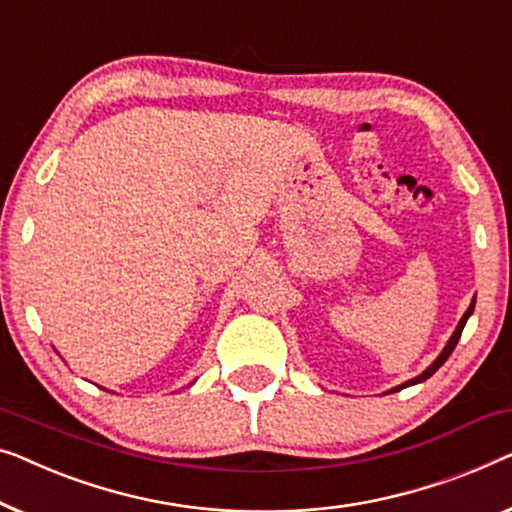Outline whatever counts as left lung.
I'll list each match as a JSON object with an SVG mask.
<instances>
[{"instance_id":"obj_1","label":"left lung","mask_w":512,"mask_h":512,"mask_svg":"<svg viewBox=\"0 0 512 512\" xmlns=\"http://www.w3.org/2000/svg\"><path fill=\"white\" fill-rule=\"evenodd\" d=\"M473 305H476V300H473V302H471V307H469V309H466V314L462 316V321H459V325H457V330L453 332V337H450V342L446 344V348H443V353L439 355V358H436V360L432 362V365H429V367L425 369V372H422L420 376H416V379L406 381L404 385H399V388H395V390H392V392H397V390H402V388H409V385H416V383H420V381H427V379H429V376H432V374L436 372V369H439V367L443 365V362H446V360H448V355L455 351V346H457V342H459V337H462V330H464V325H466V318H469V316H471V311H473Z\"/></svg>"}]
</instances>
